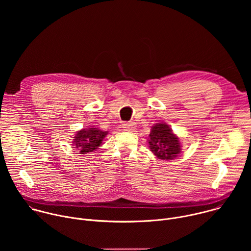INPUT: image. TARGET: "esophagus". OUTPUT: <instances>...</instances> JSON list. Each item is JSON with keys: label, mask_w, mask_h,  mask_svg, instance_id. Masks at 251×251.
<instances>
[{"label": "esophagus", "mask_w": 251, "mask_h": 251, "mask_svg": "<svg viewBox=\"0 0 251 251\" xmlns=\"http://www.w3.org/2000/svg\"><path fill=\"white\" fill-rule=\"evenodd\" d=\"M122 127L126 131H131V130H133L135 128V123L134 122H127V123H124L122 125Z\"/></svg>", "instance_id": "obj_1"}]
</instances>
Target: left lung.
Returning <instances> with one entry per match:
<instances>
[{"mask_svg":"<svg viewBox=\"0 0 251 251\" xmlns=\"http://www.w3.org/2000/svg\"><path fill=\"white\" fill-rule=\"evenodd\" d=\"M149 147L161 160H172L181 153V143L166 123L155 124L149 135Z\"/></svg>","mask_w":251,"mask_h":251,"instance_id":"left-lung-1","label":"left lung"}]
</instances>
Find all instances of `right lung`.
I'll list each match as a JSON object with an SVG mask.
<instances>
[{"instance_id": "right-lung-1", "label": "right lung", "mask_w": 251, "mask_h": 251, "mask_svg": "<svg viewBox=\"0 0 251 251\" xmlns=\"http://www.w3.org/2000/svg\"><path fill=\"white\" fill-rule=\"evenodd\" d=\"M108 134V131H101L98 128L87 127L77 131L74 137L73 145L80 154H86L96 151L102 144L103 139Z\"/></svg>"}]
</instances>
